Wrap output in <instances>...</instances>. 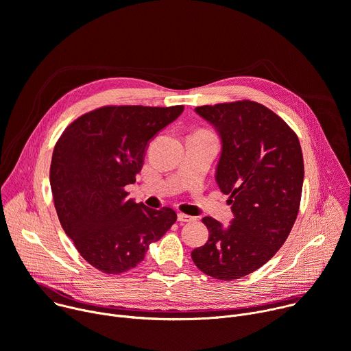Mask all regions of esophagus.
Wrapping results in <instances>:
<instances>
[{"label": "esophagus", "instance_id": "esophagus-1", "mask_svg": "<svg viewBox=\"0 0 351 351\" xmlns=\"http://www.w3.org/2000/svg\"><path fill=\"white\" fill-rule=\"evenodd\" d=\"M178 220L180 221V223H187V221H191V220H194V217L193 216H190V215H186V213H178Z\"/></svg>", "mask_w": 351, "mask_h": 351}]
</instances>
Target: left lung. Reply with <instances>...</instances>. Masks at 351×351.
Masks as SVG:
<instances>
[{
	"label": "left lung",
	"mask_w": 351,
	"mask_h": 351,
	"mask_svg": "<svg viewBox=\"0 0 351 351\" xmlns=\"http://www.w3.org/2000/svg\"><path fill=\"white\" fill-rule=\"evenodd\" d=\"M216 131L220 156L215 180L230 195L228 226L210 216L195 266L217 280H237L262 267L282 247L296 220L304 165L295 132L261 103L243 100L194 110Z\"/></svg>",
	"instance_id": "left-lung-1"
}]
</instances>
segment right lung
<instances>
[{"label": "right lung", "mask_w": 351, "mask_h": 351, "mask_svg": "<svg viewBox=\"0 0 351 351\" xmlns=\"http://www.w3.org/2000/svg\"><path fill=\"white\" fill-rule=\"evenodd\" d=\"M183 106H107L81 115L58 141L51 190L60 224L81 256L97 270L136 267L152 243L176 221L171 208L152 209L128 198L149 143Z\"/></svg>", "instance_id": "right-lung-1"}]
</instances>
